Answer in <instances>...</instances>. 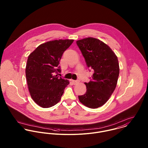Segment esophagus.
<instances>
[{
	"mask_svg": "<svg viewBox=\"0 0 148 148\" xmlns=\"http://www.w3.org/2000/svg\"><path fill=\"white\" fill-rule=\"evenodd\" d=\"M71 82H72V83L73 85H76L79 83V81L78 80H71Z\"/></svg>",
	"mask_w": 148,
	"mask_h": 148,
	"instance_id": "esophagus-1",
	"label": "esophagus"
}]
</instances>
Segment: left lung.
<instances>
[{
    "mask_svg": "<svg viewBox=\"0 0 148 148\" xmlns=\"http://www.w3.org/2000/svg\"><path fill=\"white\" fill-rule=\"evenodd\" d=\"M86 65L94 73L92 80L85 83L86 92L79 96L85 106L95 109L106 104L114 92L119 76L120 68L117 56L106 43L93 38L76 42Z\"/></svg>",
    "mask_w": 148,
    "mask_h": 148,
    "instance_id": "1",
    "label": "left lung"
}]
</instances>
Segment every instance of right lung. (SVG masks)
Listing matches in <instances>:
<instances>
[{
    "instance_id": "add662e5",
    "label": "right lung",
    "mask_w": 148,
    "mask_h": 148,
    "mask_svg": "<svg viewBox=\"0 0 148 148\" xmlns=\"http://www.w3.org/2000/svg\"><path fill=\"white\" fill-rule=\"evenodd\" d=\"M73 41L59 39L45 42L28 56L25 76L30 95L38 106L47 108L60 101L69 82L55 75L61 72L60 60Z\"/></svg>"
}]
</instances>
